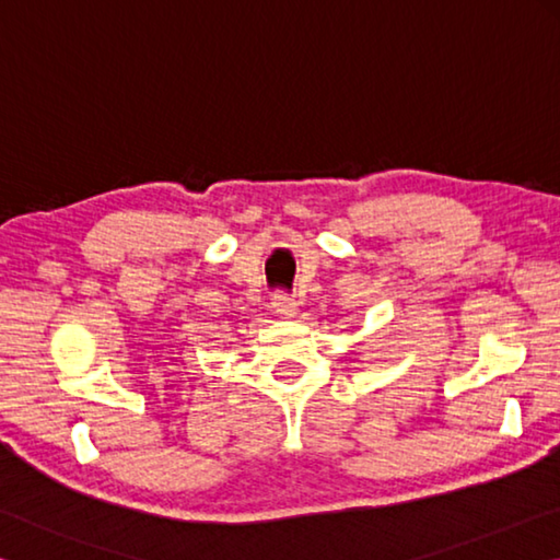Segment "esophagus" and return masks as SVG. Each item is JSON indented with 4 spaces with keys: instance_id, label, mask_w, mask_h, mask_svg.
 Wrapping results in <instances>:
<instances>
[{
    "instance_id": "esophagus-1",
    "label": "esophagus",
    "mask_w": 560,
    "mask_h": 560,
    "mask_svg": "<svg viewBox=\"0 0 560 560\" xmlns=\"http://www.w3.org/2000/svg\"><path fill=\"white\" fill-rule=\"evenodd\" d=\"M272 310H275V315H278V317L292 319V317H298L300 305L292 298H288V295H278V298L272 300Z\"/></svg>"
}]
</instances>
